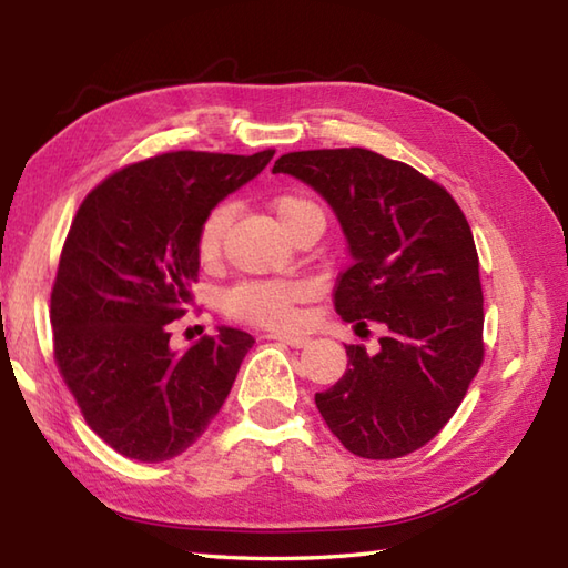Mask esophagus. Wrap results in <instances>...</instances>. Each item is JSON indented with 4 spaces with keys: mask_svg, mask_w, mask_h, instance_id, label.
Instances as JSON below:
<instances>
[{
    "mask_svg": "<svg viewBox=\"0 0 568 568\" xmlns=\"http://www.w3.org/2000/svg\"><path fill=\"white\" fill-rule=\"evenodd\" d=\"M271 339H277V342H283V344H287V346H293V348H303V346H307L310 344V336H300V334H281V332H273V334H268Z\"/></svg>",
    "mask_w": 568,
    "mask_h": 568,
    "instance_id": "1",
    "label": "esophagus"
}]
</instances>
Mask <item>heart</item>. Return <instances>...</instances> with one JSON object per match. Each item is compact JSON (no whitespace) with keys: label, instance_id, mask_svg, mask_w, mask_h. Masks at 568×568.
<instances>
[{"label":"heart","instance_id":"b5f03b06","mask_svg":"<svg viewBox=\"0 0 568 568\" xmlns=\"http://www.w3.org/2000/svg\"><path fill=\"white\" fill-rule=\"evenodd\" d=\"M275 220L281 222L283 232L305 220H322V210L310 197L300 192H283L271 202ZM232 222V207L222 204L207 214V220L200 226L197 253L204 263L214 261L222 251V241ZM307 295V285L297 281H265V283H246L234 287L226 295L224 307L229 315L236 320H246L253 324H265V327H277V324L291 322L293 310Z\"/></svg>","mask_w":568,"mask_h":568}]
</instances>
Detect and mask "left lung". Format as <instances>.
<instances>
[{
	"label": "left lung",
	"mask_w": 568,
	"mask_h": 568,
	"mask_svg": "<svg viewBox=\"0 0 568 568\" xmlns=\"http://www.w3.org/2000/svg\"><path fill=\"white\" fill-rule=\"evenodd\" d=\"M273 173L310 185L342 224L352 265L336 283V315L388 329L376 354L346 346V373L315 395L320 415L356 456L419 449L484 361V291L464 212L415 168L366 149L285 153Z\"/></svg>",
	"instance_id": "left-lung-1"
}]
</instances>
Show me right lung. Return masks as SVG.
I'll use <instances>...</instances> for the list:
<instances>
[{
  "mask_svg": "<svg viewBox=\"0 0 568 568\" xmlns=\"http://www.w3.org/2000/svg\"><path fill=\"white\" fill-rule=\"evenodd\" d=\"M273 153L155 155L106 178L72 220L51 295L55 361L84 422L122 456L159 464L190 449L256 342L216 327L178 352L168 324L192 303L202 222Z\"/></svg>",
  "mask_w": 568,
  "mask_h": 568,
  "instance_id": "add662e5",
  "label": "right lung"
}]
</instances>
